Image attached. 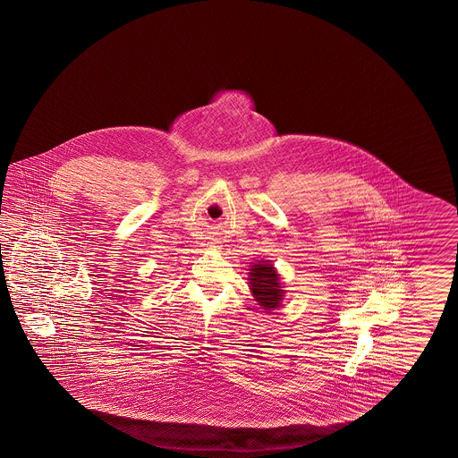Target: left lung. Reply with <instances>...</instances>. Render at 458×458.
<instances>
[{"instance_id":"obj_1","label":"left lung","mask_w":458,"mask_h":458,"mask_svg":"<svg viewBox=\"0 0 458 458\" xmlns=\"http://www.w3.org/2000/svg\"><path fill=\"white\" fill-rule=\"evenodd\" d=\"M249 270V286L255 301L259 302L265 311L276 310L282 304L284 290L282 288L280 275L275 270V267L267 260L253 263Z\"/></svg>"}]
</instances>
